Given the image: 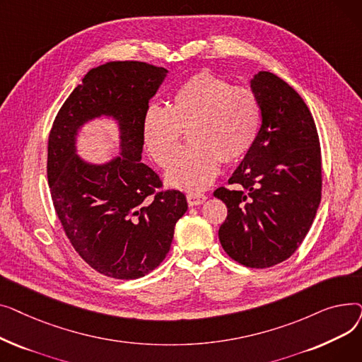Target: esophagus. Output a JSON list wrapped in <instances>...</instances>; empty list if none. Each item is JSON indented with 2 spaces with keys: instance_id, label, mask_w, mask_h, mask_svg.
<instances>
[{
  "instance_id": "34e87169",
  "label": "esophagus",
  "mask_w": 362,
  "mask_h": 362,
  "mask_svg": "<svg viewBox=\"0 0 362 362\" xmlns=\"http://www.w3.org/2000/svg\"><path fill=\"white\" fill-rule=\"evenodd\" d=\"M186 199H187L189 205L197 206V205H201L206 201V195H204V194H187Z\"/></svg>"
}]
</instances>
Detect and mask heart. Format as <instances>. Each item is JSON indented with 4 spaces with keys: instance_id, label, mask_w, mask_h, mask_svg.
I'll return each instance as SVG.
<instances>
[{
    "instance_id": "b5f03b06",
    "label": "heart",
    "mask_w": 362,
    "mask_h": 362,
    "mask_svg": "<svg viewBox=\"0 0 362 362\" xmlns=\"http://www.w3.org/2000/svg\"><path fill=\"white\" fill-rule=\"evenodd\" d=\"M261 124L257 95L208 71L194 74L171 95L168 107L146 108L142 141L160 167H168L177 153L181 132L192 144L167 171L168 185L183 191H202L218 175L220 164L246 156Z\"/></svg>"
}]
</instances>
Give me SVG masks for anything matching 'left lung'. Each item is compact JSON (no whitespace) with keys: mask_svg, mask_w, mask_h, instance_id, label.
Listing matches in <instances>:
<instances>
[{"mask_svg":"<svg viewBox=\"0 0 362 362\" xmlns=\"http://www.w3.org/2000/svg\"><path fill=\"white\" fill-rule=\"evenodd\" d=\"M251 89L261 107L252 148L214 197L227 206L218 239L230 258L251 269L288 259L305 239L321 201V151L311 112L279 76L259 71Z\"/></svg>","mask_w":362,"mask_h":362,"instance_id":"8db88e82","label":"left lung"}]
</instances>
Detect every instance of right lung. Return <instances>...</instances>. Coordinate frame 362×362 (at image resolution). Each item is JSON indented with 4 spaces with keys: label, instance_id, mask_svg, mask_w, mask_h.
<instances>
[{
    "label": "right lung",
    "instance_id": "add662e5",
    "mask_svg": "<svg viewBox=\"0 0 362 362\" xmlns=\"http://www.w3.org/2000/svg\"><path fill=\"white\" fill-rule=\"evenodd\" d=\"M167 69L144 62H110L86 73L52 123L47 176L66 236L93 270L114 279H139L170 251L177 220L186 213L180 191L161 180L142 158V117ZM118 122L121 156L92 165L75 154V136L88 121Z\"/></svg>",
    "mask_w": 362,
    "mask_h": 362
}]
</instances>
